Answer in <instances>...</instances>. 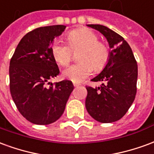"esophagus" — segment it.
Returning a JSON list of instances; mask_svg holds the SVG:
<instances>
[{"instance_id": "esophagus-1", "label": "esophagus", "mask_w": 154, "mask_h": 154, "mask_svg": "<svg viewBox=\"0 0 154 154\" xmlns=\"http://www.w3.org/2000/svg\"><path fill=\"white\" fill-rule=\"evenodd\" d=\"M80 83H77V82H73V86L74 87H78V86H80Z\"/></svg>"}]
</instances>
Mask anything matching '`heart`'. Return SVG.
Listing matches in <instances>:
<instances>
[{
    "mask_svg": "<svg viewBox=\"0 0 154 154\" xmlns=\"http://www.w3.org/2000/svg\"><path fill=\"white\" fill-rule=\"evenodd\" d=\"M67 43L55 39L50 47L54 59L62 66L67 65L72 59L73 52L78 54L79 63L72 64L63 72L65 78L74 82H81L93 72L102 70L110 59V48L98 35L89 29H74L67 34Z\"/></svg>",
    "mask_w": 154,
    "mask_h": 154,
    "instance_id": "heart-1",
    "label": "heart"
}]
</instances>
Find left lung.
I'll use <instances>...</instances> for the list:
<instances>
[{"label": "left lung", "mask_w": 154, "mask_h": 154, "mask_svg": "<svg viewBox=\"0 0 154 154\" xmlns=\"http://www.w3.org/2000/svg\"><path fill=\"white\" fill-rule=\"evenodd\" d=\"M106 38L110 59L102 72L91 79L103 82L99 87L87 86L86 108L93 119L100 123L117 121L125 116L137 92L138 65L132 49L122 36L101 25H88Z\"/></svg>", "instance_id": "8db88e82"}]
</instances>
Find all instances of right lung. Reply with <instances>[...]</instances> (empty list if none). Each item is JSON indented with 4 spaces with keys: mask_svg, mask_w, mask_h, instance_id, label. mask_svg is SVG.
<instances>
[{
    "mask_svg": "<svg viewBox=\"0 0 154 154\" xmlns=\"http://www.w3.org/2000/svg\"><path fill=\"white\" fill-rule=\"evenodd\" d=\"M65 28V25H50L27 33L10 62L12 99L20 113L35 125H49L59 119L74 88L68 80L49 82L59 74L50 44Z\"/></svg>",
    "mask_w": 154,
    "mask_h": 154,
    "instance_id": "obj_1",
    "label": "right lung"
}]
</instances>
